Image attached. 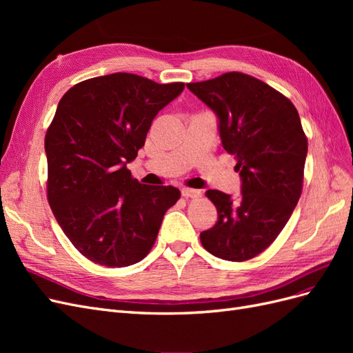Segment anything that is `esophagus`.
Masks as SVG:
<instances>
[{"instance_id": "obj_1", "label": "esophagus", "mask_w": 353, "mask_h": 353, "mask_svg": "<svg viewBox=\"0 0 353 353\" xmlns=\"http://www.w3.org/2000/svg\"><path fill=\"white\" fill-rule=\"evenodd\" d=\"M181 193H183V196L185 199H199L201 196L200 191L194 190V188H183L181 190Z\"/></svg>"}]
</instances>
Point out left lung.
Wrapping results in <instances>:
<instances>
[{
    "label": "left lung",
    "instance_id": "8db88e82",
    "mask_svg": "<svg viewBox=\"0 0 353 353\" xmlns=\"http://www.w3.org/2000/svg\"><path fill=\"white\" fill-rule=\"evenodd\" d=\"M219 121L225 152L237 159L241 197L208 190L218 222L200 232L216 258L243 262L262 253L279 237L302 194L307 140L293 103L250 74L223 73L187 83Z\"/></svg>",
    "mask_w": 353,
    "mask_h": 353
}]
</instances>
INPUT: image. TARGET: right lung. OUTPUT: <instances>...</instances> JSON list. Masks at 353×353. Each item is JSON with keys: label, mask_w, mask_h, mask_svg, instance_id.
<instances>
[{"label": "right lung", "mask_w": 353, "mask_h": 353, "mask_svg": "<svg viewBox=\"0 0 353 353\" xmlns=\"http://www.w3.org/2000/svg\"><path fill=\"white\" fill-rule=\"evenodd\" d=\"M184 87L117 72L73 85L59 101L46 134L47 197L63 232L91 262L122 268L143 261L181 197L172 185L140 184L126 163Z\"/></svg>", "instance_id": "1"}]
</instances>
